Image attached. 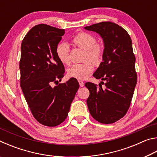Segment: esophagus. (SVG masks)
<instances>
[{
  "label": "esophagus",
  "instance_id": "34e87169",
  "mask_svg": "<svg viewBox=\"0 0 157 157\" xmlns=\"http://www.w3.org/2000/svg\"><path fill=\"white\" fill-rule=\"evenodd\" d=\"M78 82H79V86H84V82L83 81H82V80H79L78 81Z\"/></svg>",
  "mask_w": 157,
  "mask_h": 157
}]
</instances>
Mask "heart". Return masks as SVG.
Here are the masks:
<instances>
[{
	"label": "heart",
	"mask_w": 157,
	"mask_h": 157,
	"mask_svg": "<svg viewBox=\"0 0 157 157\" xmlns=\"http://www.w3.org/2000/svg\"><path fill=\"white\" fill-rule=\"evenodd\" d=\"M72 43L75 47L84 50L83 61L86 62L71 66L68 69L67 75L71 78L79 80L84 79L88 78L94 69L91 62L98 66L102 62L105 54L104 47L101 44L97 43L96 37L86 32H80L77 34L72 39ZM69 52L68 45L64 42L57 44L55 48L57 57L63 64H68L70 62Z\"/></svg>",
	"instance_id": "1"
}]
</instances>
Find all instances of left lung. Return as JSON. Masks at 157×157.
I'll list each match as a JSON object with an SVG mask.
<instances>
[{
    "mask_svg": "<svg viewBox=\"0 0 157 157\" xmlns=\"http://www.w3.org/2000/svg\"><path fill=\"white\" fill-rule=\"evenodd\" d=\"M84 28L100 34L105 43L103 61L94 76L105 80L101 82L105 86L85 84L90 93L86 100L89 112L100 123H113L127 113L137 82L132 39L124 28L111 21Z\"/></svg>",
    "mask_w": 157,
    "mask_h": 157,
    "instance_id": "1",
    "label": "left lung"
}]
</instances>
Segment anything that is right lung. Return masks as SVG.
Returning <instances> with one entry per match:
<instances>
[{
    "instance_id": "right-lung-1",
    "label": "right lung",
    "mask_w": 157,
    "mask_h": 157,
    "mask_svg": "<svg viewBox=\"0 0 157 157\" xmlns=\"http://www.w3.org/2000/svg\"><path fill=\"white\" fill-rule=\"evenodd\" d=\"M65 30L39 24L26 34L21 44L20 85L34 118L45 126L55 127L67 118L79 89L76 79L60 83L64 66L55 48ZM54 83L56 86L52 87Z\"/></svg>"
}]
</instances>
